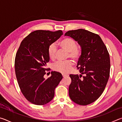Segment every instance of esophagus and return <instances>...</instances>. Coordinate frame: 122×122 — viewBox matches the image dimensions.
Masks as SVG:
<instances>
[{
	"label": "esophagus",
	"mask_w": 122,
	"mask_h": 122,
	"mask_svg": "<svg viewBox=\"0 0 122 122\" xmlns=\"http://www.w3.org/2000/svg\"><path fill=\"white\" fill-rule=\"evenodd\" d=\"M68 75H66V74H62V76H63V77H67Z\"/></svg>",
	"instance_id": "esophagus-1"
}]
</instances>
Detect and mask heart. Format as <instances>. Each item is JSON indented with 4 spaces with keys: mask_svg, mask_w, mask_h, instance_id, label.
<instances>
[{
    "mask_svg": "<svg viewBox=\"0 0 122 122\" xmlns=\"http://www.w3.org/2000/svg\"><path fill=\"white\" fill-rule=\"evenodd\" d=\"M62 48L68 52V58H71L75 61H78L82 55V49L77 46L76 41L71 38L63 39L59 42ZM57 51L56 45L54 43L51 44L48 48V55L50 59L54 60L56 59ZM73 63L71 60L66 61H57L52 66L54 71L63 74L68 73L72 69Z\"/></svg>",
    "mask_w": 122,
    "mask_h": 122,
    "instance_id": "1",
    "label": "heart"
}]
</instances>
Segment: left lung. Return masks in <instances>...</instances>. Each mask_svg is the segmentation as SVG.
Listing matches in <instances>:
<instances>
[{"label":"left lung","mask_w":122,"mask_h":122,"mask_svg":"<svg viewBox=\"0 0 122 122\" xmlns=\"http://www.w3.org/2000/svg\"><path fill=\"white\" fill-rule=\"evenodd\" d=\"M65 36L73 38L81 47L82 55L76 67L85 75H69V97L76 104L86 106L97 100L106 88L110 76L109 54L98 34L78 29L69 30Z\"/></svg>","instance_id":"left-lung-1"}]
</instances>
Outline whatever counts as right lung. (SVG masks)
<instances>
[{"label":"right lung","instance_id":"add662e5","mask_svg":"<svg viewBox=\"0 0 122 122\" xmlns=\"http://www.w3.org/2000/svg\"><path fill=\"white\" fill-rule=\"evenodd\" d=\"M61 30L51 32L36 30L21 41L15 58V75L21 92L33 104L42 106L54 96L55 89L62 79L61 74L51 71L45 79L46 65L49 61L48 48L60 38Z\"/></svg>","mask_w":122,"mask_h":122}]
</instances>
